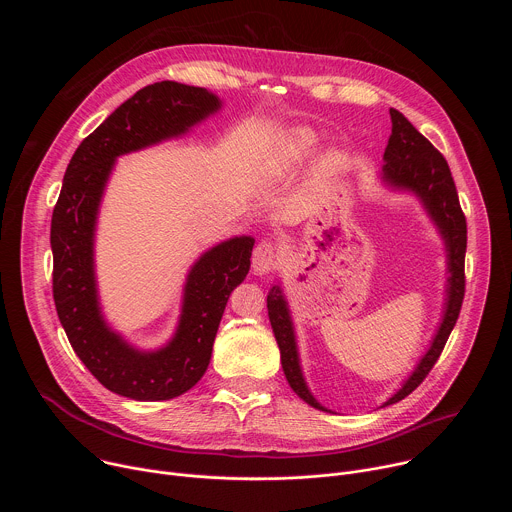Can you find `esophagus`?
I'll use <instances>...</instances> for the list:
<instances>
[{"instance_id":"esophagus-1","label":"esophagus","mask_w":512,"mask_h":512,"mask_svg":"<svg viewBox=\"0 0 512 512\" xmlns=\"http://www.w3.org/2000/svg\"><path fill=\"white\" fill-rule=\"evenodd\" d=\"M275 265H277L275 245L269 243V241H261L253 251V271L257 275H265V273L273 271Z\"/></svg>"}]
</instances>
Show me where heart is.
I'll return each mask as SVG.
<instances>
[{"instance_id":"1","label":"heart","mask_w":512,"mask_h":512,"mask_svg":"<svg viewBox=\"0 0 512 512\" xmlns=\"http://www.w3.org/2000/svg\"><path fill=\"white\" fill-rule=\"evenodd\" d=\"M316 143H318V135L310 127H300L291 135H287L279 145V152L273 162V172H287L289 168H294L296 164L306 160L314 152ZM338 166H340L338 156H330L326 160L328 172L336 170Z\"/></svg>"}]
</instances>
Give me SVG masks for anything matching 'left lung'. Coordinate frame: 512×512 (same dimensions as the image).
<instances>
[{
	"label": "left lung",
	"instance_id": "1",
	"mask_svg": "<svg viewBox=\"0 0 512 512\" xmlns=\"http://www.w3.org/2000/svg\"><path fill=\"white\" fill-rule=\"evenodd\" d=\"M391 135L385 148V166H383V180L389 186L409 190L413 192L425 206L431 221L440 229V235L446 243L448 251V298L444 308V318L437 334L429 346V350L419 360L417 369L411 373V377L403 383V387L385 403L393 405L401 399H405L409 393H413L423 379L433 369V364L440 358L454 326L462 310L464 291H466V277H464V259H466V216L460 206L458 190L450 172V166L446 158L437 152L429 139H425L403 113L397 109H391ZM267 312L269 322L281 352V367L285 373V379L289 387L296 391L300 399H304L308 405L328 411L322 407L314 395L310 393L302 369H300V356L296 346V334L294 324H291L287 302L281 294V287L273 285L267 296ZM383 405V407H385Z\"/></svg>",
	"mask_w": 512,
	"mask_h": 512
}]
</instances>
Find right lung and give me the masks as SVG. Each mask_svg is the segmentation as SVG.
Wrapping results in <instances>:
<instances>
[{
    "instance_id": "1",
    "label": "right lung",
    "mask_w": 512,
    "mask_h": 512,
    "mask_svg": "<svg viewBox=\"0 0 512 512\" xmlns=\"http://www.w3.org/2000/svg\"><path fill=\"white\" fill-rule=\"evenodd\" d=\"M221 107L202 87L162 81L119 105L72 156L50 225L52 294L68 342L93 377L135 401H168L192 389L208 369L214 336L231 291L251 267V237L206 251L190 269L174 338L143 352L113 332L99 308L95 225L115 158L186 133Z\"/></svg>"
}]
</instances>
